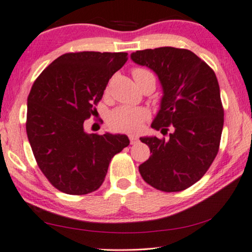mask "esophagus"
I'll use <instances>...</instances> for the list:
<instances>
[{"label": "esophagus", "mask_w": 252, "mask_h": 252, "mask_svg": "<svg viewBox=\"0 0 252 252\" xmlns=\"http://www.w3.org/2000/svg\"><path fill=\"white\" fill-rule=\"evenodd\" d=\"M129 139H130V144L131 145H134V144H137V142H138V137L137 136H132V134H131V136H129Z\"/></svg>", "instance_id": "34e87169"}]
</instances>
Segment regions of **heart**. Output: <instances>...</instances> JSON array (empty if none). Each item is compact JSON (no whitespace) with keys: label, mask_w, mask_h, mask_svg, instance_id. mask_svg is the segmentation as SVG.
<instances>
[{"label":"heart","mask_w":252,"mask_h":252,"mask_svg":"<svg viewBox=\"0 0 252 252\" xmlns=\"http://www.w3.org/2000/svg\"><path fill=\"white\" fill-rule=\"evenodd\" d=\"M146 72H149V71L142 69V67H134L131 71L133 79L138 78ZM148 111L145 110V108L121 106L116 108L110 114L108 126L114 132L136 133L141 129L142 125L148 119Z\"/></svg>","instance_id":"heart-1"}]
</instances>
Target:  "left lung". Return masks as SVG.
<instances>
[{"label":"left lung","instance_id":"left-lung-1","mask_svg":"<svg viewBox=\"0 0 252 252\" xmlns=\"http://www.w3.org/2000/svg\"><path fill=\"white\" fill-rule=\"evenodd\" d=\"M131 59L150 67L162 82L164 96L152 126L170 139L140 138L152 156L139 166L142 179L157 190L178 192L199 181L219 153L224 108L216 74L186 48L137 51Z\"/></svg>","mask_w":252,"mask_h":252}]
</instances>
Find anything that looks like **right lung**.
<instances>
[{"label": "right lung", "mask_w": 252, "mask_h": 252, "mask_svg": "<svg viewBox=\"0 0 252 252\" xmlns=\"http://www.w3.org/2000/svg\"><path fill=\"white\" fill-rule=\"evenodd\" d=\"M127 53L71 52L44 69L28 95L26 131L37 165L56 189L87 194L103 185L114 155L129 146L125 134H88L107 82Z\"/></svg>", "instance_id": "add662e5"}]
</instances>
